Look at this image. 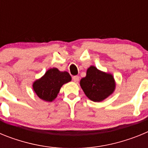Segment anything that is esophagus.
Here are the masks:
<instances>
[{"mask_svg":"<svg viewBox=\"0 0 148 148\" xmlns=\"http://www.w3.org/2000/svg\"><path fill=\"white\" fill-rule=\"evenodd\" d=\"M73 82H75V83H77V82H78V81H79V76H78V75L73 76Z\"/></svg>","mask_w":148,"mask_h":148,"instance_id":"esophagus-1","label":"esophagus"}]
</instances>
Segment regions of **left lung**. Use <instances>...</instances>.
<instances>
[{
  "label": "left lung",
  "mask_w": 148,
  "mask_h": 148,
  "mask_svg": "<svg viewBox=\"0 0 148 148\" xmlns=\"http://www.w3.org/2000/svg\"><path fill=\"white\" fill-rule=\"evenodd\" d=\"M80 86L89 99L101 102L112 95L116 89L113 75L90 66L87 70L86 76L80 81Z\"/></svg>",
  "instance_id": "1"
}]
</instances>
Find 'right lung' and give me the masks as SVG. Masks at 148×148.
Masks as SVG:
<instances>
[{"label": "right lung", "instance_id": "1", "mask_svg": "<svg viewBox=\"0 0 148 148\" xmlns=\"http://www.w3.org/2000/svg\"><path fill=\"white\" fill-rule=\"evenodd\" d=\"M71 80V76L67 72L50 68L41 78L33 82L32 88L40 99L51 102L57 97L61 87Z\"/></svg>", "mask_w": 148, "mask_h": 148}]
</instances>
